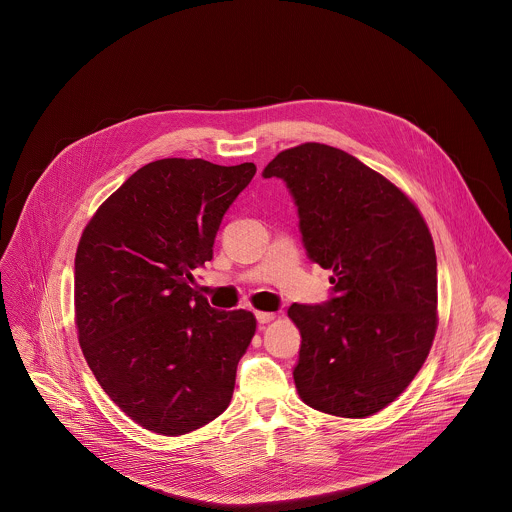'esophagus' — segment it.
<instances>
[{"instance_id":"1","label":"esophagus","mask_w":512,"mask_h":512,"mask_svg":"<svg viewBox=\"0 0 512 512\" xmlns=\"http://www.w3.org/2000/svg\"><path fill=\"white\" fill-rule=\"evenodd\" d=\"M256 319H258L260 325H264V323L274 321V319H276V313H270V311H256Z\"/></svg>"}]
</instances>
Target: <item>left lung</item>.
Instances as JSON below:
<instances>
[{"mask_svg":"<svg viewBox=\"0 0 512 512\" xmlns=\"http://www.w3.org/2000/svg\"><path fill=\"white\" fill-rule=\"evenodd\" d=\"M262 177L286 183L309 260L333 272L325 303L288 309L301 333L295 388L325 414L372 416L432 349L438 260L428 224L396 185L337 147L286 149Z\"/></svg>","mask_w":512,"mask_h":512,"instance_id":"left-lung-1","label":"left lung"}]
</instances>
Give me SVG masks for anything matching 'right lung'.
Masks as SVG:
<instances>
[{"label":"right lung","instance_id":"add662e5","mask_svg":"<svg viewBox=\"0 0 512 512\" xmlns=\"http://www.w3.org/2000/svg\"><path fill=\"white\" fill-rule=\"evenodd\" d=\"M254 173V163L151 161L102 203L80 236L78 343L104 392L149 432L183 436L230 404L256 319L211 307L191 284Z\"/></svg>","mask_w":512,"mask_h":512}]
</instances>
